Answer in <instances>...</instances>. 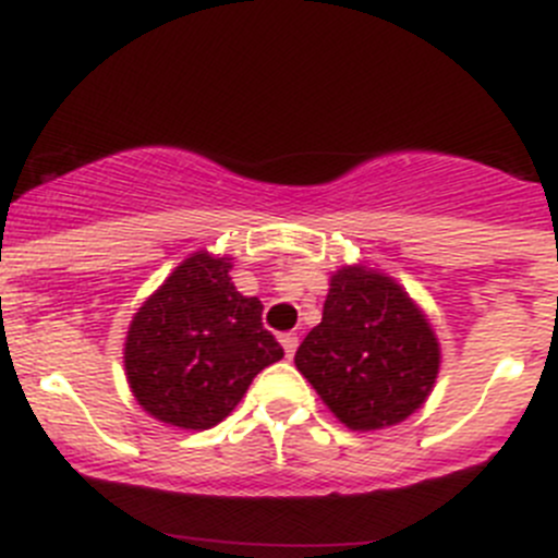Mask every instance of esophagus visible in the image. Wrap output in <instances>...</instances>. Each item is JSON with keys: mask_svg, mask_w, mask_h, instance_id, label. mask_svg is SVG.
Here are the masks:
<instances>
[{"mask_svg": "<svg viewBox=\"0 0 558 558\" xmlns=\"http://www.w3.org/2000/svg\"><path fill=\"white\" fill-rule=\"evenodd\" d=\"M280 344H283V353L289 355H294V350H298V333H283L280 336Z\"/></svg>", "mask_w": 558, "mask_h": 558, "instance_id": "esophagus-1", "label": "esophagus"}]
</instances>
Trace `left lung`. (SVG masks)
<instances>
[{
    "label": "left lung",
    "instance_id": "obj_1",
    "mask_svg": "<svg viewBox=\"0 0 558 558\" xmlns=\"http://www.w3.org/2000/svg\"><path fill=\"white\" fill-rule=\"evenodd\" d=\"M323 323L294 364L344 428L400 425L434 391L441 348L428 314L409 291L366 260L330 272Z\"/></svg>",
    "mask_w": 558,
    "mask_h": 558
}]
</instances>
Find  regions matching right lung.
Returning a JSON list of instances; mask_svg holds the SVG:
<instances>
[{"label":"right lung","instance_id":"obj_1","mask_svg":"<svg viewBox=\"0 0 558 558\" xmlns=\"http://www.w3.org/2000/svg\"><path fill=\"white\" fill-rule=\"evenodd\" d=\"M233 258L197 250L138 305L124 336L135 403L158 423L208 430L242 403L260 369L283 359L258 298L230 278Z\"/></svg>","mask_w":558,"mask_h":558}]
</instances>
